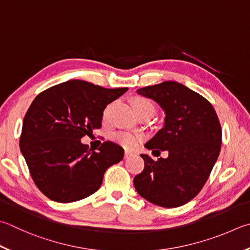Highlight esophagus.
I'll return each instance as SVG.
<instances>
[{"label": "esophagus", "mask_w": 250, "mask_h": 250, "mask_svg": "<svg viewBox=\"0 0 250 250\" xmlns=\"http://www.w3.org/2000/svg\"><path fill=\"white\" fill-rule=\"evenodd\" d=\"M131 156H133V153L132 152H129V151H125V158H129Z\"/></svg>", "instance_id": "1"}]
</instances>
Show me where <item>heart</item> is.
Returning <instances> with one entry per match:
<instances>
[{
    "mask_svg": "<svg viewBox=\"0 0 250 250\" xmlns=\"http://www.w3.org/2000/svg\"><path fill=\"white\" fill-rule=\"evenodd\" d=\"M132 108L134 111H141V110H146L151 109L154 111L153 104L147 101L145 98H134L132 101ZM108 111H109V107H107L105 111H104V118H106L108 115ZM112 140L117 142L118 144L122 145V146L125 148H133L138 145V143L142 140V137L140 134H134V133H129V132H124V131H118L112 134Z\"/></svg>",
    "mask_w": 250,
    "mask_h": 250,
    "instance_id": "b5f03b06",
    "label": "heart"
}]
</instances>
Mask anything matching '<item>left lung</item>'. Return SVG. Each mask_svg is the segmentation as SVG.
<instances>
[{
	"mask_svg": "<svg viewBox=\"0 0 250 250\" xmlns=\"http://www.w3.org/2000/svg\"><path fill=\"white\" fill-rule=\"evenodd\" d=\"M165 111V125L145 144L168 157L152 160L141 154L144 169L133 179L141 197L163 208L184 206L207 183L219 157L222 129L208 99L177 82L167 81L137 90Z\"/></svg>",
	"mask_w": 250,
	"mask_h": 250,
	"instance_id": "8db88e82",
	"label": "left lung"
}]
</instances>
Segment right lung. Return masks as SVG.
<instances>
[{
	"label": "right lung",
	"mask_w": 250,
	"mask_h": 250,
	"mask_svg": "<svg viewBox=\"0 0 250 250\" xmlns=\"http://www.w3.org/2000/svg\"><path fill=\"white\" fill-rule=\"evenodd\" d=\"M126 90L72 80L36 96L22 120L20 147L35 185L50 200L70 203L90 196L108 167L124 158V148L111 141L90 152L81 139L101 128L108 104Z\"/></svg>",
	"instance_id": "add662e5"
}]
</instances>
